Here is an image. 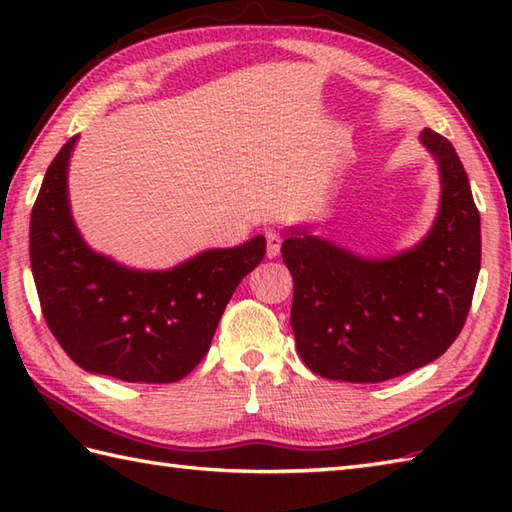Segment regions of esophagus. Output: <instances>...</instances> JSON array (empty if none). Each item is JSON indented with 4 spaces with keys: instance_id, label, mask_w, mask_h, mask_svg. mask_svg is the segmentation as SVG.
I'll list each match as a JSON object with an SVG mask.
<instances>
[{
    "instance_id": "obj_1",
    "label": "esophagus",
    "mask_w": 512,
    "mask_h": 512,
    "mask_svg": "<svg viewBox=\"0 0 512 512\" xmlns=\"http://www.w3.org/2000/svg\"><path fill=\"white\" fill-rule=\"evenodd\" d=\"M281 248V233L279 231H266V255L273 259L279 255Z\"/></svg>"
}]
</instances>
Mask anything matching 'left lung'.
Segmentation results:
<instances>
[{"label": "left lung", "mask_w": 512, "mask_h": 512, "mask_svg": "<svg viewBox=\"0 0 512 512\" xmlns=\"http://www.w3.org/2000/svg\"><path fill=\"white\" fill-rule=\"evenodd\" d=\"M420 143L438 162L440 206L416 246L372 259L299 226L281 244L297 350L323 378L383 383L436 361L464 328L482 262L480 213L449 140L422 129Z\"/></svg>", "instance_id": "1"}]
</instances>
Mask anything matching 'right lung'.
Instances as JSON below:
<instances>
[{"label":"right lung","instance_id":"obj_1","mask_svg":"<svg viewBox=\"0 0 512 512\" xmlns=\"http://www.w3.org/2000/svg\"><path fill=\"white\" fill-rule=\"evenodd\" d=\"M72 136L46 171L30 215V266L54 339L85 372L176 383L209 352L235 288L266 255L257 235L169 270H134L96 253L68 198Z\"/></svg>","mask_w":512,"mask_h":512}]
</instances>
